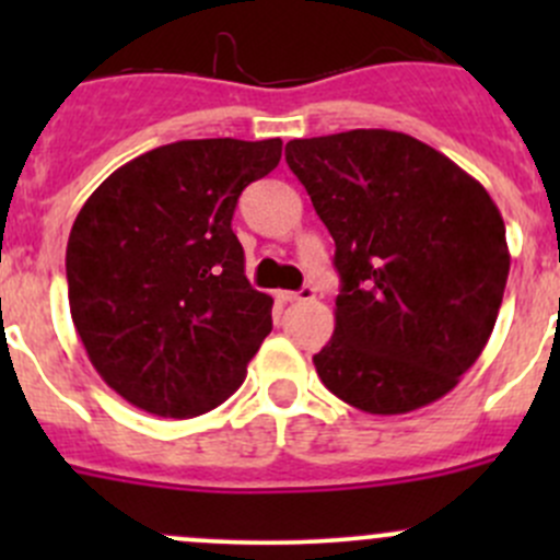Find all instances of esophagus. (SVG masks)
<instances>
[{
    "instance_id": "obj_1",
    "label": "esophagus",
    "mask_w": 560,
    "mask_h": 560,
    "mask_svg": "<svg viewBox=\"0 0 560 560\" xmlns=\"http://www.w3.org/2000/svg\"><path fill=\"white\" fill-rule=\"evenodd\" d=\"M316 292L312 290V287H303L301 292H281V301L287 303H301V301H314Z\"/></svg>"
}]
</instances>
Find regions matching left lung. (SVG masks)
I'll return each instance as SVG.
<instances>
[{"mask_svg":"<svg viewBox=\"0 0 560 560\" xmlns=\"http://www.w3.org/2000/svg\"><path fill=\"white\" fill-rule=\"evenodd\" d=\"M287 165L336 241V330L314 354L322 385L369 415L447 395L482 354L510 276L485 186L389 129L290 140Z\"/></svg>","mask_w":560,"mask_h":560,"instance_id":"left-lung-1","label":"left lung"}]
</instances>
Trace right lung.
I'll return each instance as SVG.
<instances>
[{
	"mask_svg": "<svg viewBox=\"0 0 560 560\" xmlns=\"http://www.w3.org/2000/svg\"><path fill=\"white\" fill-rule=\"evenodd\" d=\"M281 140H178L110 173L67 241V295L89 360L156 417L217 409L273 327L244 273L241 191L279 165Z\"/></svg>",
	"mask_w": 560,
	"mask_h": 560,
	"instance_id": "right-lung-1",
	"label": "right lung"
}]
</instances>
